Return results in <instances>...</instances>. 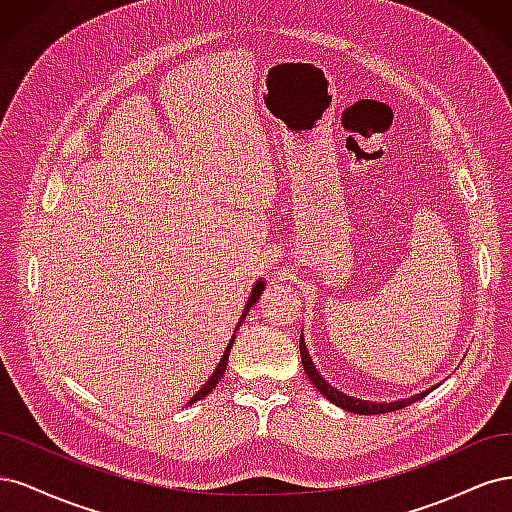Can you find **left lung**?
<instances>
[{
	"instance_id": "obj_1",
	"label": "left lung",
	"mask_w": 512,
	"mask_h": 512,
	"mask_svg": "<svg viewBox=\"0 0 512 512\" xmlns=\"http://www.w3.org/2000/svg\"><path fill=\"white\" fill-rule=\"evenodd\" d=\"M300 355H302L304 372H306V376L312 381V385H315L329 402L340 406V408H344V410H349V412H355V415H381V412L400 410V408H404V406H408V404H412V402H417V400L425 398V395L434 389V387H432V389H427V391H423V393H419V395H412V398H404V400L389 402V404H387V402L357 400V398H353V395H346V393L338 391L336 387L329 385V383L325 381V378L319 374V370L315 368V364H312V359H310V355H308L304 338H300Z\"/></svg>"
}]
</instances>
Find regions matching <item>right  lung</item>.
<instances>
[{
  "instance_id": "1",
  "label": "right lung",
  "mask_w": 512,
  "mask_h": 512,
  "mask_svg": "<svg viewBox=\"0 0 512 512\" xmlns=\"http://www.w3.org/2000/svg\"><path fill=\"white\" fill-rule=\"evenodd\" d=\"M263 287H266V285H263V280H257V283L253 285V291H251V298H249V302H246V306H244V312H242V317H240V321H238V327H240V323L244 321V317L246 315H249V310H251V306L259 300V295H261V291H263ZM236 327V329H238ZM234 338L236 336H232V340H229V344H227V349H225V353H223V357H221V361H219V366L217 368H214V372H212V376L208 378V381L204 383V387L200 389V391H197L195 395H193V398L185 404V406H189V404H193V402H197V400H202V398H206V395L214 389V387H217V383L221 381V376L225 374V368H227V359H229V351H232V344H234Z\"/></svg>"
}]
</instances>
